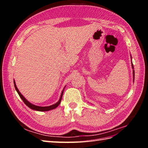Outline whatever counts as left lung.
Segmentation results:
<instances>
[{
	"label": "left lung",
	"instance_id": "8db88e82",
	"mask_svg": "<svg viewBox=\"0 0 148 148\" xmlns=\"http://www.w3.org/2000/svg\"><path fill=\"white\" fill-rule=\"evenodd\" d=\"M131 58H132V57H131ZM132 65V68L134 69V66H133V64ZM133 81H134V79H135V70H133Z\"/></svg>",
	"mask_w": 148,
	"mask_h": 148
}]
</instances>
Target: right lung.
Segmentation results:
<instances>
[{
	"instance_id": "right-lung-1",
	"label": "right lung",
	"mask_w": 148,
	"mask_h": 148,
	"mask_svg": "<svg viewBox=\"0 0 148 148\" xmlns=\"http://www.w3.org/2000/svg\"><path fill=\"white\" fill-rule=\"evenodd\" d=\"M14 86H15V89L16 90L18 94L20 97H21V99L23 100V101L24 102L25 104L28 107H29L30 109H33V110H38V111H48V110H52V109H53L56 108V107L59 106L60 104V103L62 101V95H63V93H64V91H62V94H61V96H60V99L59 101H58L57 103H56L55 104H53L52 106H47V107H40V106H35V105H33L32 104H31L30 102H29L27 100H26L25 98L23 96V95H21V94L20 93V92L18 91V89L16 84H15V82H14Z\"/></svg>"
}]
</instances>
